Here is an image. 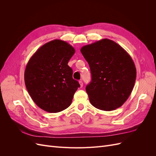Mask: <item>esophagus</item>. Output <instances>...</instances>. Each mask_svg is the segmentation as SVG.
<instances>
[{
	"label": "esophagus",
	"mask_w": 156,
	"mask_h": 156,
	"mask_svg": "<svg viewBox=\"0 0 156 156\" xmlns=\"http://www.w3.org/2000/svg\"><path fill=\"white\" fill-rule=\"evenodd\" d=\"M79 84H80V86H81V87H83V81H79Z\"/></svg>",
	"instance_id": "esophagus-1"
}]
</instances>
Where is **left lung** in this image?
Listing matches in <instances>:
<instances>
[{
    "label": "left lung",
    "instance_id": "1",
    "mask_svg": "<svg viewBox=\"0 0 156 156\" xmlns=\"http://www.w3.org/2000/svg\"><path fill=\"white\" fill-rule=\"evenodd\" d=\"M89 64L92 81L86 87L91 104L111 111L128 99L136 80V68L127 52L114 41L102 39L81 49Z\"/></svg>",
    "mask_w": 156,
    "mask_h": 156
}]
</instances>
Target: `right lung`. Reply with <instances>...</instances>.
Here are the masks:
<instances>
[{"instance_id": "1", "label": "right lung", "mask_w": 156, "mask_h": 156, "mask_svg": "<svg viewBox=\"0 0 156 156\" xmlns=\"http://www.w3.org/2000/svg\"><path fill=\"white\" fill-rule=\"evenodd\" d=\"M75 52L66 41L54 40L40 47L28 62L25 86L32 100L42 110L58 112L72 103L80 87L68 65Z\"/></svg>"}]
</instances>
